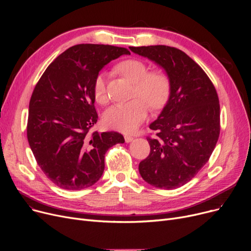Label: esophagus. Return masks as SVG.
<instances>
[{
    "mask_svg": "<svg viewBox=\"0 0 251 251\" xmlns=\"http://www.w3.org/2000/svg\"><path fill=\"white\" fill-rule=\"evenodd\" d=\"M124 138H125V141H126V142H131V141L133 140V137L130 136V135H125Z\"/></svg>",
    "mask_w": 251,
    "mask_h": 251,
    "instance_id": "esophagus-1",
    "label": "esophagus"
}]
</instances>
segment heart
I'll use <instances>...</instances> for the list:
<instances>
[{
	"label": "heart",
	"instance_id": "obj_1",
	"mask_svg": "<svg viewBox=\"0 0 251 251\" xmlns=\"http://www.w3.org/2000/svg\"><path fill=\"white\" fill-rule=\"evenodd\" d=\"M116 70L121 73L128 80L135 83L133 97H138L132 100L112 105L103 114L105 126L121 131L124 133L133 131L144 121L149 107L160 109L166 104L171 94V79L162 70L149 71L148 64L136 58L124 60L116 66ZM94 98L99 103H105L108 100L105 87V74L99 73L95 78ZM142 99H140V98ZM146 100L147 102L144 101Z\"/></svg>",
	"mask_w": 251,
	"mask_h": 251
}]
</instances>
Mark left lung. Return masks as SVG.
Masks as SVG:
<instances>
[{
  "mask_svg": "<svg viewBox=\"0 0 251 251\" xmlns=\"http://www.w3.org/2000/svg\"><path fill=\"white\" fill-rule=\"evenodd\" d=\"M165 69L171 94L147 137L151 152L139 163L144 181L161 189L189 182L207 163L220 135L217 90L201 66L179 49L168 46L130 47Z\"/></svg>",
  "mask_w": 251,
  "mask_h": 251,
  "instance_id": "1",
  "label": "left lung"
}]
</instances>
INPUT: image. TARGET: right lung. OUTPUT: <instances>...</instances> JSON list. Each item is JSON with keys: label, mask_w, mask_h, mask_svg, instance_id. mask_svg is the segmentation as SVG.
<instances>
[{"label": "right lung", "mask_w": 251, "mask_h": 251, "mask_svg": "<svg viewBox=\"0 0 251 251\" xmlns=\"http://www.w3.org/2000/svg\"><path fill=\"white\" fill-rule=\"evenodd\" d=\"M130 54L109 45H76L57 57L36 83L29 101L27 139L45 175L66 190L94 185L104 170V154L122 134L91 132L98 122L92 86L100 70Z\"/></svg>", "instance_id": "1"}]
</instances>
